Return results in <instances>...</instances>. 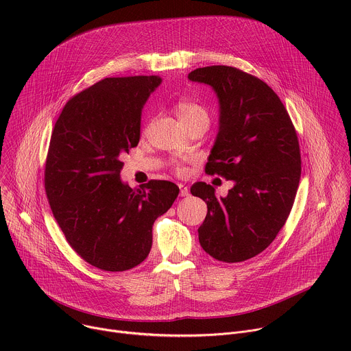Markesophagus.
Here are the masks:
<instances>
[{
    "label": "esophagus",
    "instance_id": "esophagus-1",
    "mask_svg": "<svg viewBox=\"0 0 351 351\" xmlns=\"http://www.w3.org/2000/svg\"><path fill=\"white\" fill-rule=\"evenodd\" d=\"M179 190H180V197H186V195H189L190 194V190H189V187L187 186H184V184H182V183H179Z\"/></svg>",
    "mask_w": 351,
    "mask_h": 351
}]
</instances>
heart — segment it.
Returning a JSON list of instances; mask_svg holds the SVG:
<instances>
[{
  "mask_svg": "<svg viewBox=\"0 0 351 351\" xmlns=\"http://www.w3.org/2000/svg\"><path fill=\"white\" fill-rule=\"evenodd\" d=\"M176 114L184 126H189L197 122H210L207 110L194 101H187V99H182V101L176 104ZM176 171L183 172V168L178 165Z\"/></svg>",
  "mask_w": 351,
  "mask_h": 351,
  "instance_id": "b5f03b06",
  "label": "heart"
}]
</instances>
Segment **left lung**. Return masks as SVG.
Returning <instances> with one entry per match:
<instances>
[{
    "instance_id": "obj_1",
    "label": "left lung",
    "mask_w": 351,
    "mask_h": 351,
    "mask_svg": "<svg viewBox=\"0 0 351 351\" xmlns=\"http://www.w3.org/2000/svg\"><path fill=\"white\" fill-rule=\"evenodd\" d=\"M189 79L210 84L219 99V130L206 172L234 182L221 198L211 184L191 186L208 208L198 240L213 258L241 263L264 252L291 211L302 175L297 133L261 79L225 65L197 68Z\"/></svg>"
}]
</instances>
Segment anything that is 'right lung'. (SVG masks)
<instances>
[{
  "label": "right lung",
  "instance_id": "obj_1",
  "mask_svg": "<svg viewBox=\"0 0 351 351\" xmlns=\"http://www.w3.org/2000/svg\"><path fill=\"white\" fill-rule=\"evenodd\" d=\"M158 76L106 77L73 95L53 129L44 171L49 207L75 252L90 265L122 272L143 263L153 225L179 194L168 180L132 189L122 156L140 140L141 108Z\"/></svg>",
  "mask_w": 351,
  "mask_h": 351
}]
</instances>
